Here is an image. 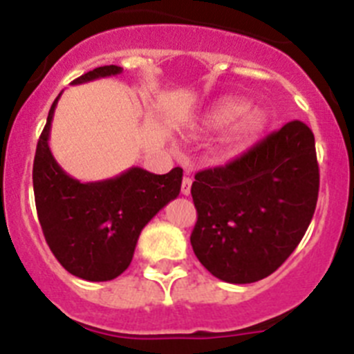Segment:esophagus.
I'll use <instances>...</instances> for the list:
<instances>
[{"mask_svg": "<svg viewBox=\"0 0 354 354\" xmlns=\"http://www.w3.org/2000/svg\"><path fill=\"white\" fill-rule=\"evenodd\" d=\"M192 184H193L192 177H184L183 184H180V193H183L184 196H187L189 193H192Z\"/></svg>", "mask_w": 354, "mask_h": 354, "instance_id": "34e87169", "label": "esophagus"}]
</instances>
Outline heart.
<instances>
[{
	"label": "heart",
	"instance_id": "obj_1",
	"mask_svg": "<svg viewBox=\"0 0 354 354\" xmlns=\"http://www.w3.org/2000/svg\"><path fill=\"white\" fill-rule=\"evenodd\" d=\"M250 102L237 97H228L211 108L202 118V127L205 131L227 129L221 140L223 152L227 156L241 154L243 150L257 142L262 131L266 129V115L259 109L248 111Z\"/></svg>",
	"mask_w": 354,
	"mask_h": 354
}]
</instances>
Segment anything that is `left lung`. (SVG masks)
Here are the masks:
<instances>
[{"instance_id":"obj_1","label":"left lung","mask_w":354,"mask_h":354,"mask_svg":"<svg viewBox=\"0 0 354 354\" xmlns=\"http://www.w3.org/2000/svg\"><path fill=\"white\" fill-rule=\"evenodd\" d=\"M317 193L314 133L292 120L225 167L195 175L196 259L228 283L270 277L305 236Z\"/></svg>"}]
</instances>
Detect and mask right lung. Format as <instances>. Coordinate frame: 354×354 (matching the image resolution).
<instances>
[{
  "mask_svg": "<svg viewBox=\"0 0 354 354\" xmlns=\"http://www.w3.org/2000/svg\"><path fill=\"white\" fill-rule=\"evenodd\" d=\"M120 72L122 67L104 65L86 72L72 84ZM58 99L60 95L49 109L33 161L40 227L53 255L68 273L88 282L113 280L129 268L143 227L179 196L183 168L156 175L133 167L99 183L72 179L49 150V131Z\"/></svg>",
  "mask_w": 354,
  "mask_h": 354,
  "instance_id": "add662e5",
  "label": "right lung"
}]
</instances>
